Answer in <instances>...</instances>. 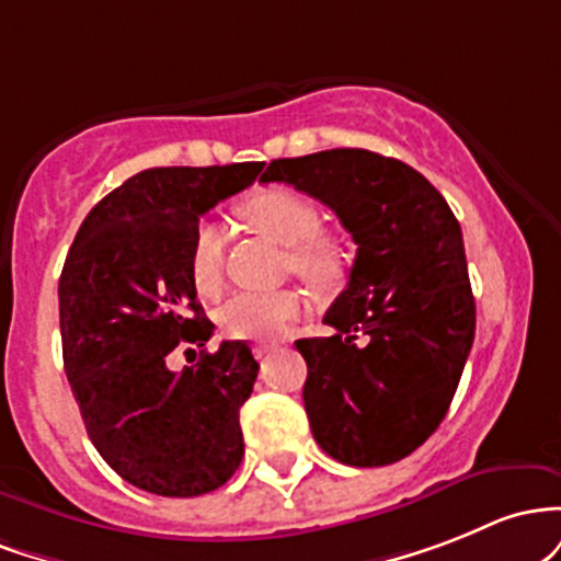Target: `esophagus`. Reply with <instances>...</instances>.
Segmentation results:
<instances>
[{
	"mask_svg": "<svg viewBox=\"0 0 561 561\" xmlns=\"http://www.w3.org/2000/svg\"><path fill=\"white\" fill-rule=\"evenodd\" d=\"M270 352H273V350H270V347H254V355L260 357V360H262V357H267Z\"/></svg>",
	"mask_w": 561,
	"mask_h": 561,
	"instance_id": "obj_1",
	"label": "esophagus"
}]
</instances>
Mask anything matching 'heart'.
Instances as JSON below:
<instances>
[{"label":"heart","mask_w":561,"mask_h":561,"mask_svg":"<svg viewBox=\"0 0 561 561\" xmlns=\"http://www.w3.org/2000/svg\"><path fill=\"white\" fill-rule=\"evenodd\" d=\"M249 222L270 232L288 247V264L294 273L312 283H329L336 275V249L320 238V211L310 198L286 187L256 193L247 204ZM225 230L214 219L196 228L191 247V280L201 297L217 294L222 283ZM301 299L297 291H238L217 310V323L225 336L241 342H278L288 325L299 318Z\"/></svg>","instance_id":"1"}]
</instances>
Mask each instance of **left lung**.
I'll list each match as a JSON object with an SVG mask.
<instances>
[{
    "mask_svg": "<svg viewBox=\"0 0 561 561\" xmlns=\"http://www.w3.org/2000/svg\"><path fill=\"white\" fill-rule=\"evenodd\" d=\"M260 182L323 201L357 243L323 318L333 333L297 342L312 437L347 467L411 456L448 413L474 342L456 214L416 169L363 148L270 161Z\"/></svg>",
    "mask_w": 561,
    "mask_h": 561,
    "instance_id": "left-lung-1",
    "label": "left lung"
}]
</instances>
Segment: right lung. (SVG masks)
I'll list each match as a JSON object with an SVG mask.
<instances>
[{"label":"right lung","mask_w":561,"mask_h":561,"mask_svg":"<svg viewBox=\"0 0 561 561\" xmlns=\"http://www.w3.org/2000/svg\"><path fill=\"white\" fill-rule=\"evenodd\" d=\"M262 167L145 169L87 214L62 264V365L87 434L148 493L193 499L241 467L238 413L260 363L247 342L204 350L214 323L196 301L191 247L198 219ZM178 346H201L199 363L169 369Z\"/></svg>","instance_id":"1"}]
</instances>
